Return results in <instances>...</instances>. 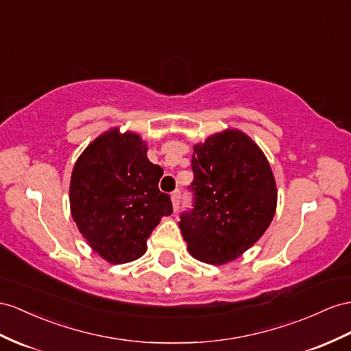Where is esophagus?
I'll return each mask as SVG.
<instances>
[{
    "label": "esophagus",
    "mask_w": 351,
    "mask_h": 351,
    "mask_svg": "<svg viewBox=\"0 0 351 351\" xmlns=\"http://www.w3.org/2000/svg\"><path fill=\"white\" fill-rule=\"evenodd\" d=\"M170 199H172V206H173V210L176 212L178 208H179V199H181V193L179 191H175L172 193V195H170Z\"/></svg>",
    "instance_id": "1"
}]
</instances>
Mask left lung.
<instances>
[{
	"mask_svg": "<svg viewBox=\"0 0 351 351\" xmlns=\"http://www.w3.org/2000/svg\"><path fill=\"white\" fill-rule=\"evenodd\" d=\"M194 209L181 215L188 252L202 263L234 261L263 237L277 208V186L263 149L239 129L193 147Z\"/></svg>",
	"mask_w": 351,
	"mask_h": 351,
	"instance_id": "obj_1",
	"label": "left lung"
}]
</instances>
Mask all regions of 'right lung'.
Instances as JSON below:
<instances>
[{
	"instance_id": "obj_1",
	"label": "right lung",
	"mask_w": 351,
	"mask_h": 351,
	"mask_svg": "<svg viewBox=\"0 0 351 351\" xmlns=\"http://www.w3.org/2000/svg\"><path fill=\"white\" fill-rule=\"evenodd\" d=\"M147 151L141 134L112 128L88 143L71 173L73 219L110 264L141 258L152 230L172 213L169 195L158 190L163 169L151 163Z\"/></svg>"
}]
</instances>
